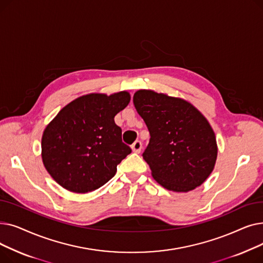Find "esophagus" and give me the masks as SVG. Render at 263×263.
<instances>
[{"label":"esophagus","instance_id":"obj_1","mask_svg":"<svg viewBox=\"0 0 263 263\" xmlns=\"http://www.w3.org/2000/svg\"><path fill=\"white\" fill-rule=\"evenodd\" d=\"M131 148H132V150H133V153L140 154L141 150H142V143H141V141H135V142L132 144Z\"/></svg>","mask_w":263,"mask_h":263}]
</instances>
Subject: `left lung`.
Segmentation results:
<instances>
[{"label":"left lung","mask_w":263,"mask_h":263,"mask_svg":"<svg viewBox=\"0 0 263 263\" xmlns=\"http://www.w3.org/2000/svg\"><path fill=\"white\" fill-rule=\"evenodd\" d=\"M133 103L150 133L143 158L155 180L174 192L201 185L217 157L209 121L190 102L154 90H137Z\"/></svg>","instance_id":"1"}]
</instances>
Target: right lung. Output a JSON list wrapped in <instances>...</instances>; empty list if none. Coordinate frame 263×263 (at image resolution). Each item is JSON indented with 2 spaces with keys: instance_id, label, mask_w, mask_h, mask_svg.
Returning a JSON list of instances; mask_svg holds the SVG:
<instances>
[{
  "instance_id": "add662e5",
  "label": "right lung",
  "mask_w": 263,
  "mask_h": 263,
  "mask_svg": "<svg viewBox=\"0 0 263 263\" xmlns=\"http://www.w3.org/2000/svg\"><path fill=\"white\" fill-rule=\"evenodd\" d=\"M128 91L88 93L63 107L46 127L41 157L46 170L64 189L88 193L112 179L131 154L114 117L130 102Z\"/></svg>"
}]
</instances>
